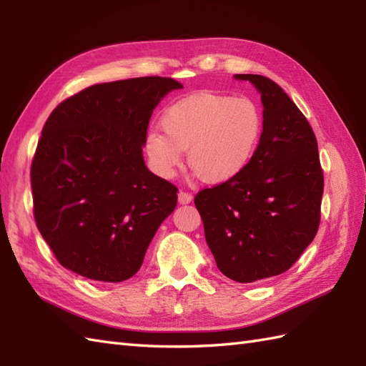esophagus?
<instances>
[{
    "mask_svg": "<svg viewBox=\"0 0 366 366\" xmlns=\"http://www.w3.org/2000/svg\"><path fill=\"white\" fill-rule=\"evenodd\" d=\"M192 199H193V197H192V193H189V192H179L177 193V201H179V204H189V203H192Z\"/></svg>",
    "mask_w": 366,
    "mask_h": 366,
    "instance_id": "obj_1",
    "label": "esophagus"
}]
</instances>
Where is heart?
Segmentation results:
<instances>
[{
	"mask_svg": "<svg viewBox=\"0 0 366 366\" xmlns=\"http://www.w3.org/2000/svg\"><path fill=\"white\" fill-rule=\"evenodd\" d=\"M162 129L147 132L143 151L155 174L171 179L189 151V165L206 182L222 184L252 162L262 134V113L250 97L197 92L168 107Z\"/></svg>",
	"mask_w": 366,
	"mask_h": 366,
	"instance_id": "b5f03b06",
	"label": "heart"
}]
</instances>
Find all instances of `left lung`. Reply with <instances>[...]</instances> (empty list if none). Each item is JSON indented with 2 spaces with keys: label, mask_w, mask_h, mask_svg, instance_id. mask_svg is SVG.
Here are the masks:
<instances>
[{
  "label": "left lung",
  "mask_w": 366,
  "mask_h": 366,
  "mask_svg": "<svg viewBox=\"0 0 366 366\" xmlns=\"http://www.w3.org/2000/svg\"><path fill=\"white\" fill-rule=\"evenodd\" d=\"M261 94L262 134L248 167L201 190L195 206L223 275L253 283L283 274L313 242L324 174L315 132L290 96L267 76L236 74Z\"/></svg>",
  "instance_id": "left-lung-1"
}]
</instances>
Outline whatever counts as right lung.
<instances>
[{"label": "right lung", "instance_id": "obj_1", "mask_svg": "<svg viewBox=\"0 0 366 366\" xmlns=\"http://www.w3.org/2000/svg\"><path fill=\"white\" fill-rule=\"evenodd\" d=\"M182 84L163 76L100 83L59 104L31 165L34 219L63 267L96 282L134 277L177 189L144 165L154 108Z\"/></svg>", "mask_w": 366, "mask_h": 366}]
</instances>
